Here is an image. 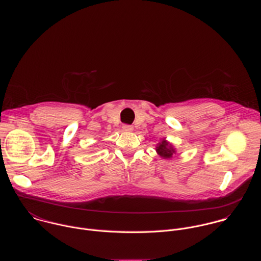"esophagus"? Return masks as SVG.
<instances>
[{"mask_svg": "<svg viewBox=\"0 0 261 261\" xmlns=\"http://www.w3.org/2000/svg\"><path fill=\"white\" fill-rule=\"evenodd\" d=\"M123 130L127 131V132H131L133 130V126H131V125H124L123 126Z\"/></svg>", "mask_w": 261, "mask_h": 261, "instance_id": "esophagus-1", "label": "esophagus"}]
</instances>
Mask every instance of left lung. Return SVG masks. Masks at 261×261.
Returning a JSON list of instances; mask_svg holds the SVG:
<instances>
[{"label":"left lung","instance_id":"left-lung-1","mask_svg":"<svg viewBox=\"0 0 261 261\" xmlns=\"http://www.w3.org/2000/svg\"><path fill=\"white\" fill-rule=\"evenodd\" d=\"M156 151L160 155V157H162L163 159H170L176 153L175 148L172 146V144H170L165 139H163L161 142L158 143Z\"/></svg>","mask_w":261,"mask_h":261}]
</instances>
